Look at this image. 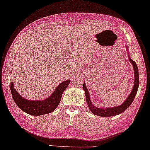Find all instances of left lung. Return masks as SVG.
<instances>
[{"mask_svg": "<svg viewBox=\"0 0 150 150\" xmlns=\"http://www.w3.org/2000/svg\"><path fill=\"white\" fill-rule=\"evenodd\" d=\"M129 60H130V62L132 64V65H133L134 70V85L133 89L132 90L131 94L129 95V96L127 97L126 101H125L121 105H119V106L114 108H97L94 106V105L92 104L91 100H90V98L89 93H88V90H87L86 87L85 83H84V84H83V89H84L85 91L86 100L87 104L88 105V107H89L90 111H91L93 114L97 115L98 116L102 117H110L116 116V115L121 114V113L125 111V110L131 105L132 102L134 101L139 86V74L138 69H137L136 63L134 61L132 60L131 59H129Z\"/></svg>", "mask_w": 150, "mask_h": 150, "instance_id": "obj_1", "label": "left lung"}]
</instances>
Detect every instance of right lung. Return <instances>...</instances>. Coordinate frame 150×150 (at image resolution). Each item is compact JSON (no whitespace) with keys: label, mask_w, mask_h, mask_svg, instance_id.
I'll use <instances>...</instances> for the list:
<instances>
[{"label":"right lung","mask_w":150,"mask_h":150,"mask_svg":"<svg viewBox=\"0 0 150 150\" xmlns=\"http://www.w3.org/2000/svg\"><path fill=\"white\" fill-rule=\"evenodd\" d=\"M70 82V80H66L60 83L52 94L42 101H30L24 99L14 89L13 82L11 83V91L14 101L20 109L28 114L33 116H40L49 114L57 108L62 98L63 92L68 87Z\"/></svg>","instance_id":"obj_1"}]
</instances>
